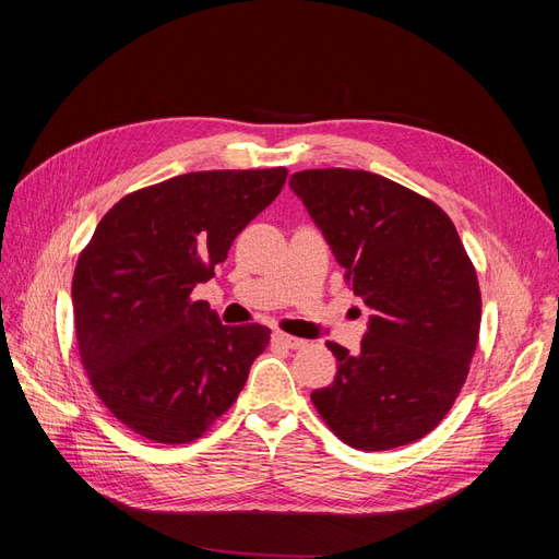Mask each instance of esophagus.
<instances>
[{"label":"esophagus","mask_w":559,"mask_h":559,"mask_svg":"<svg viewBox=\"0 0 559 559\" xmlns=\"http://www.w3.org/2000/svg\"><path fill=\"white\" fill-rule=\"evenodd\" d=\"M273 341H275L277 345L286 347V349H302V347L308 345L306 341H300V337H294V335H289V333H275Z\"/></svg>","instance_id":"obj_1"}]
</instances>
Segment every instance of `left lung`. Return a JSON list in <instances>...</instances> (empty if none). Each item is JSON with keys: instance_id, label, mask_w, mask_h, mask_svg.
Segmentation results:
<instances>
[{"instance_id": "obj_1", "label": "left lung", "mask_w": 559, "mask_h": 559, "mask_svg": "<svg viewBox=\"0 0 559 559\" xmlns=\"http://www.w3.org/2000/svg\"><path fill=\"white\" fill-rule=\"evenodd\" d=\"M289 183L373 310L357 354L326 343L337 373L314 408L357 450L415 443L452 408L478 345L480 286L460 233L433 200L373 173L326 167Z\"/></svg>"}]
</instances>
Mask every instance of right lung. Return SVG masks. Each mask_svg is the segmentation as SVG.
<instances>
[{
	"mask_svg": "<svg viewBox=\"0 0 559 559\" xmlns=\"http://www.w3.org/2000/svg\"><path fill=\"white\" fill-rule=\"evenodd\" d=\"M286 167L189 173L121 198L74 270L79 357L105 408L146 441L205 436L267 347L261 324L224 326L191 294L273 202Z\"/></svg>",
	"mask_w": 559,
	"mask_h": 559,
	"instance_id": "obj_1",
	"label": "right lung"
}]
</instances>
